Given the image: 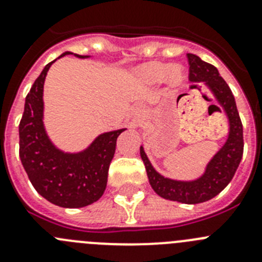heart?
Wrapping results in <instances>:
<instances>
[{
	"instance_id": "1",
	"label": "heart",
	"mask_w": 262,
	"mask_h": 262,
	"mask_svg": "<svg viewBox=\"0 0 262 262\" xmlns=\"http://www.w3.org/2000/svg\"><path fill=\"white\" fill-rule=\"evenodd\" d=\"M139 77L147 84H160L165 80L166 85L172 89L182 86L186 80V72L180 64L169 66L165 62H149L138 69Z\"/></svg>"
}]
</instances>
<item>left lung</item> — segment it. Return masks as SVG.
Segmentation results:
<instances>
[{
	"instance_id": "left-lung-1",
	"label": "left lung",
	"mask_w": 262,
	"mask_h": 262,
	"mask_svg": "<svg viewBox=\"0 0 262 262\" xmlns=\"http://www.w3.org/2000/svg\"><path fill=\"white\" fill-rule=\"evenodd\" d=\"M187 59L190 66L189 80L195 89L198 88L196 84H203L207 86L219 105L216 107L223 110L228 119V134L226 142L207 163L203 174L190 181L173 180L160 174L148 159L143 145H140V156L144 161L149 184L157 195L186 205H196L214 198L230 184L242 161L244 142L242 120L230 86L221 77L214 66L203 61L201 57L193 53H187Z\"/></svg>"
}]
</instances>
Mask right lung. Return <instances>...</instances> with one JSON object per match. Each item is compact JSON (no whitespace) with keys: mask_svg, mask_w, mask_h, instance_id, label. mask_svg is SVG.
Segmentation results:
<instances>
[{"mask_svg":"<svg viewBox=\"0 0 262 262\" xmlns=\"http://www.w3.org/2000/svg\"><path fill=\"white\" fill-rule=\"evenodd\" d=\"M66 55L73 53L67 51L57 59ZM56 60L45 67L26 97L19 123V157L32 186L43 198L60 207L80 209L102 196L117 139L127 128L101 134L80 152H64L53 144L43 122V88L48 69Z\"/></svg>","mask_w":262,"mask_h":262,"instance_id":"1","label":"right lung"}]
</instances>
